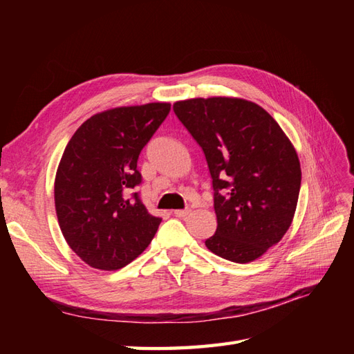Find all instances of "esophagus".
<instances>
[{"label": "esophagus", "instance_id": "obj_1", "mask_svg": "<svg viewBox=\"0 0 354 354\" xmlns=\"http://www.w3.org/2000/svg\"><path fill=\"white\" fill-rule=\"evenodd\" d=\"M192 213L190 208H185V209H175V216L176 217H187Z\"/></svg>", "mask_w": 354, "mask_h": 354}]
</instances>
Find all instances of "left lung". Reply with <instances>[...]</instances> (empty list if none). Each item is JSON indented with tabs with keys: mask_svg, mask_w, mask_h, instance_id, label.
I'll return each instance as SVG.
<instances>
[{
	"mask_svg": "<svg viewBox=\"0 0 354 354\" xmlns=\"http://www.w3.org/2000/svg\"><path fill=\"white\" fill-rule=\"evenodd\" d=\"M205 155L217 228L205 246L250 263L277 245L295 214L301 167L292 142L259 104L209 97L173 104Z\"/></svg>",
	"mask_w": 354,
	"mask_h": 354,
	"instance_id": "left-lung-1",
	"label": "left lung"
}]
</instances>
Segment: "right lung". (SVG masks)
Listing matches in <instances>:
<instances>
[{
  "instance_id": "add662e5",
  "label": "right lung",
  "mask_w": 354,
  "mask_h": 354,
  "mask_svg": "<svg viewBox=\"0 0 354 354\" xmlns=\"http://www.w3.org/2000/svg\"><path fill=\"white\" fill-rule=\"evenodd\" d=\"M169 112V103L104 111L66 145L55 181L56 213L66 243L86 265L122 269L152 242L161 217L140 199L137 162Z\"/></svg>"
}]
</instances>
